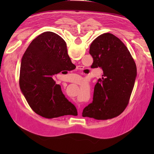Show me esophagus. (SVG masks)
Masks as SVG:
<instances>
[{
    "label": "esophagus",
    "mask_w": 154,
    "mask_h": 154,
    "mask_svg": "<svg viewBox=\"0 0 154 154\" xmlns=\"http://www.w3.org/2000/svg\"><path fill=\"white\" fill-rule=\"evenodd\" d=\"M77 70H81V69H83V67H81V66H77Z\"/></svg>",
    "instance_id": "1"
}]
</instances>
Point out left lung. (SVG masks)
<instances>
[{"mask_svg": "<svg viewBox=\"0 0 154 154\" xmlns=\"http://www.w3.org/2000/svg\"><path fill=\"white\" fill-rule=\"evenodd\" d=\"M89 54L93 68L103 71L94 89L93 103L85 108L83 117L107 120L118 116L128 104L137 75L134 59L123 42L110 33H104L91 43Z\"/></svg>", "mask_w": 154, "mask_h": 154, "instance_id": "left-lung-1", "label": "left lung"}]
</instances>
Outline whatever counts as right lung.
Segmentation results:
<instances>
[{"label": "right lung", "mask_w": 154, "mask_h": 154, "mask_svg": "<svg viewBox=\"0 0 154 154\" xmlns=\"http://www.w3.org/2000/svg\"><path fill=\"white\" fill-rule=\"evenodd\" d=\"M71 65L66 43L54 32H44L29 45L21 60L19 83L29 106L38 115L54 119L77 110L53 79Z\"/></svg>", "instance_id": "1"}]
</instances>
